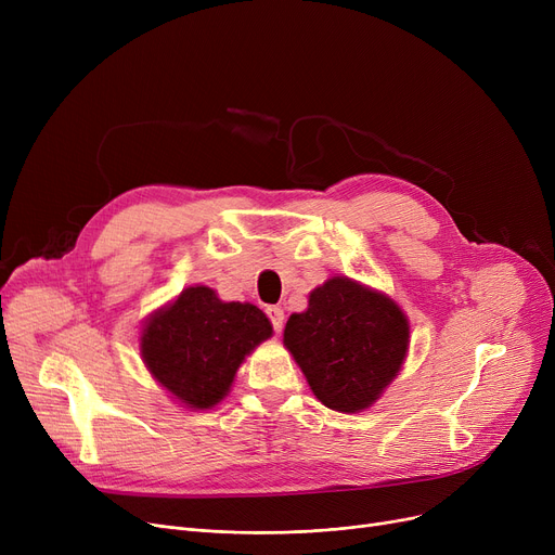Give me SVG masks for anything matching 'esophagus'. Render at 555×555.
<instances>
[{
	"instance_id": "obj_1",
	"label": "esophagus",
	"mask_w": 555,
	"mask_h": 555,
	"mask_svg": "<svg viewBox=\"0 0 555 555\" xmlns=\"http://www.w3.org/2000/svg\"><path fill=\"white\" fill-rule=\"evenodd\" d=\"M266 312H268L270 322H272V326H274V333H281V331H283V324H285V312H283V308H281V306H270Z\"/></svg>"
}]
</instances>
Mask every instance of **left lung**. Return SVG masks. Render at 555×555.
Segmentation results:
<instances>
[{
  "instance_id": "left-lung-1",
  "label": "left lung",
  "mask_w": 555,
  "mask_h": 555,
  "mask_svg": "<svg viewBox=\"0 0 555 555\" xmlns=\"http://www.w3.org/2000/svg\"><path fill=\"white\" fill-rule=\"evenodd\" d=\"M283 344L319 402L356 414L398 375L410 348V322L387 295L333 276L312 289L308 310L289 314Z\"/></svg>"
}]
</instances>
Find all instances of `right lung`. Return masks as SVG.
Masks as SVG:
<instances>
[{
  "label": "right lung",
  "mask_w": 555,
  "mask_h": 555,
  "mask_svg": "<svg viewBox=\"0 0 555 555\" xmlns=\"http://www.w3.org/2000/svg\"><path fill=\"white\" fill-rule=\"evenodd\" d=\"M272 337L260 308L220 301L216 289L191 285L155 310L141 331V358L170 398L189 410H211L231 389L245 356Z\"/></svg>",
  "instance_id": "1"
}]
</instances>
